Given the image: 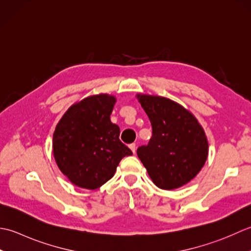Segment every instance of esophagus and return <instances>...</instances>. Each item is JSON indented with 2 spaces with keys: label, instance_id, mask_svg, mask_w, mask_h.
Here are the masks:
<instances>
[{
  "label": "esophagus",
  "instance_id": "esophagus-1",
  "mask_svg": "<svg viewBox=\"0 0 251 251\" xmlns=\"http://www.w3.org/2000/svg\"><path fill=\"white\" fill-rule=\"evenodd\" d=\"M129 147H130V150L133 151V154H135V151H136V145H135V143H132V144L129 145Z\"/></svg>",
  "mask_w": 251,
  "mask_h": 251
}]
</instances>
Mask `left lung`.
<instances>
[{"label": "left lung", "mask_w": 251, "mask_h": 251, "mask_svg": "<svg viewBox=\"0 0 251 251\" xmlns=\"http://www.w3.org/2000/svg\"><path fill=\"white\" fill-rule=\"evenodd\" d=\"M151 120L152 135L137 156L151 181L162 190L185 185L201 170L208 157V141L192 112L167 97L137 94Z\"/></svg>", "instance_id": "left-lung-1"}]
</instances>
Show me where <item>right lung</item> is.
I'll use <instances>...</instances> for the list:
<instances>
[{
    "instance_id": "right-lung-1",
    "label": "right lung",
    "mask_w": 251,
    "mask_h": 251,
    "mask_svg": "<svg viewBox=\"0 0 251 251\" xmlns=\"http://www.w3.org/2000/svg\"><path fill=\"white\" fill-rule=\"evenodd\" d=\"M116 97H85L65 112L53 134V154L59 170L75 185L96 190L114 176L119 162L132 155L110 121Z\"/></svg>"
}]
</instances>
